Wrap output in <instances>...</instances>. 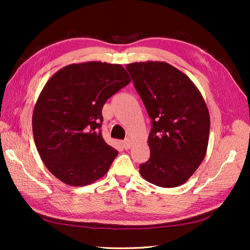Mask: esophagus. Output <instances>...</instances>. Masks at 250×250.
<instances>
[{
  "instance_id": "34e87169",
  "label": "esophagus",
  "mask_w": 250,
  "mask_h": 250,
  "mask_svg": "<svg viewBox=\"0 0 250 250\" xmlns=\"http://www.w3.org/2000/svg\"><path fill=\"white\" fill-rule=\"evenodd\" d=\"M131 140L130 139H125L124 142H122V145H124V147L125 148V149H130L131 148Z\"/></svg>"
}]
</instances>
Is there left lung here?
Instances as JSON below:
<instances>
[{"label":"left lung","instance_id":"1","mask_svg":"<svg viewBox=\"0 0 250 250\" xmlns=\"http://www.w3.org/2000/svg\"><path fill=\"white\" fill-rule=\"evenodd\" d=\"M126 70L152 120L150 158L140 173L159 187H178L206 155L210 120L205 101L192 81L167 62H134Z\"/></svg>","mask_w":250,"mask_h":250}]
</instances>
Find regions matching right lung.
<instances>
[{
  "label": "right lung",
  "instance_id": "right-lung-1",
  "mask_svg": "<svg viewBox=\"0 0 250 250\" xmlns=\"http://www.w3.org/2000/svg\"><path fill=\"white\" fill-rule=\"evenodd\" d=\"M130 82L122 65L90 61L62 67L46 83L32 129L42 161L62 183L81 187L107 173L118 151L101 133L102 108Z\"/></svg>",
  "mask_w": 250,
  "mask_h": 250
}]
</instances>
